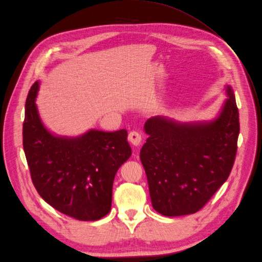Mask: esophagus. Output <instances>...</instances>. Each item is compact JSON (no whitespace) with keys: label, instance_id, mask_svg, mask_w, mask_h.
I'll list each match as a JSON object with an SVG mask.
<instances>
[{"label":"esophagus","instance_id":"obj_1","mask_svg":"<svg viewBox=\"0 0 262 262\" xmlns=\"http://www.w3.org/2000/svg\"><path fill=\"white\" fill-rule=\"evenodd\" d=\"M128 140L129 142L134 145V146H140L141 145V142H142V135L140 132L137 131H131L128 135Z\"/></svg>","mask_w":262,"mask_h":262}]
</instances>
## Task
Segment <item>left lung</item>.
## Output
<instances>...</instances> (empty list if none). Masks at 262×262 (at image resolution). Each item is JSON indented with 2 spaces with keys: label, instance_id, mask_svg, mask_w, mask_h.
I'll list each match as a JSON object with an SVG mask.
<instances>
[{
  "label": "left lung",
  "instance_id": "obj_1",
  "mask_svg": "<svg viewBox=\"0 0 262 262\" xmlns=\"http://www.w3.org/2000/svg\"><path fill=\"white\" fill-rule=\"evenodd\" d=\"M224 89L227 98L212 119L178 121L158 115L145 122L149 136L140 158L152 206L163 216L196 212L232 171L239 113L232 86Z\"/></svg>",
  "mask_w": 262,
  "mask_h": 262
}]
</instances>
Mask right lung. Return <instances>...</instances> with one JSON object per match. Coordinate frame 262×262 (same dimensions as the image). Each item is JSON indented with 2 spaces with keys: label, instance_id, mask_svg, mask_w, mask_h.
I'll use <instances>...</instances> for the list:
<instances>
[{
  "label": "right lung",
  "instance_id": "obj_1",
  "mask_svg": "<svg viewBox=\"0 0 262 262\" xmlns=\"http://www.w3.org/2000/svg\"><path fill=\"white\" fill-rule=\"evenodd\" d=\"M40 82L25 102L23 148L34 185L46 203L80 221H96L110 211L118 168L132 155L127 130L91 129L61 136L45 127L36 98Z\"/></svg>",
  "mask_w": 262,
  "mask_h": 262
}]
</instances>
